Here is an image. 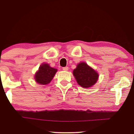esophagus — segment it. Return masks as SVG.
Listing matches in <instances>:
<instances>
[{"label":"esophagus","instance_id":"obj_1","mask_svg":"<svg viewBox=\"0 0 134 134\" xmlns=\"http://www.w3.org/2000/svg\"><path fill=\"white\" fill-rule=\"evenodd\" d=\"M68 69H69V68L68 66L63 68V70H64V71H68Z\"/></svg>","mask_w":134,"mask_h":134}]
</instances>
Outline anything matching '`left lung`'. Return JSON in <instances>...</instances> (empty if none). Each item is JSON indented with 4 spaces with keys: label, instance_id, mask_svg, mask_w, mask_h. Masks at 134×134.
<instances>
[{
    "label": "left lung",
    "instance_id": "8db88e82",
    "mask_svg": "<svg viewBox=\"0 0 134 134\" xmlns=\"http://www.w3.org/2000/svg\"><path fill=\"white\" fill-rule=\"evenodd\" d=\"M73 75L79 85L85 88L94 85L99 77L98 73L85 62L77 65L76 68L73 70Z\"/></svg>",
    "mask_w": 134,
    "mask_h": 134
}]
</instances>
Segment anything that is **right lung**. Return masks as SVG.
I'll list each match as a JSON object with an SVG mask.
<instances>
[{"instance_id":"add662e5","label":"right lung","mask_w":134,"mask_h":134,"mask_svg":"<svg viewBox=\"0 0 134 134\" xmlns=\"http://www.w3.org/2000/svg\"><path fill=\"white\" fill-rule=\"evenodd\" d=\"M57 71V69L51 67L49 64L43 63L35 75V79L40 85L49 83Z\"/></svg>"}]
</instances>
